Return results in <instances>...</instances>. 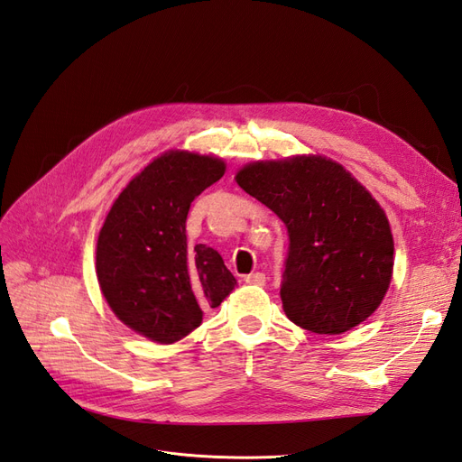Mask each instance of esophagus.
<instances>
[{
  "label": "esophagus",
  "mask_w": 462,
  "mask_h": 462,
  "mask_svg": "<svg viewBox=\"0 0 462 462\" xmlns=\"http://www.w3.org/2000/svg\"><path fill=\"white\" fill-rule=\"evenodd\" d=\"M245 282L246 283H253V285H263L265 283V275L262 272L250 273V275H245Z\"/></svg>",
  "instance_id": "1"
}]
</instances>
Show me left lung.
Returning a JSON list of instances; mask_svg holds the SVG:
<instances>
[{
    "label": "left lung",
    "mask_w": 462,
    "mask_h": 462,
    "mask_svg": "<svg viewBox=\"0 0 462 462\" xmlns=\"http://www.w3.org/2000/svg\"><path fill=\"white\" fill-rule=\"evenodd\" d=\"M235 179L287 227L279 292L292 324L339 335L375 312L393 273V235L382 206L343 165L292 156L248 163Z\"/></svg>",
    "instance_id": "8db88e82"
}]
</instances>
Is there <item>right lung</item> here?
I'll return each mask as SVG.
<instances>
[{
    "mask_svg": "<svg viewBox=\"0 0 462 462\" xmlns=\"http://www.w3.org/2000/svg\"><path fill=\"white\" fill-rule=\"evenodd\" d=\"M223 173L219 158L165 152L123 189L97 235L96 275L109 309L150 341L183 339L236 285L217 250L190 248L185 229L190 202Z\"/></svg>",
    "mask_w": 462,
    "mask_h": 462,
    "instance_id": "add662e5",
    "label": "right lung"
}]
</instances>
